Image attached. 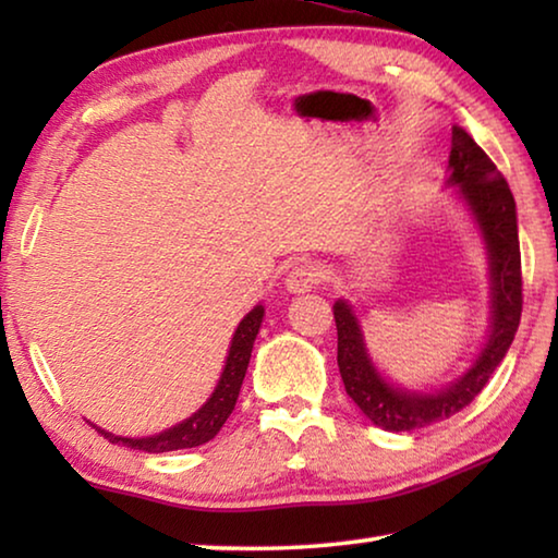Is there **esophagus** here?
<instances>
[{"label": "esophagus", "mask_w": 558, "mask_h": 558, "mask_svg": "<svg viewBox=\"0 0 558 558\" xmlns=\"http://www.w3.org/2000/svg\"><path fill=\"white\" fill-rule=\"evenodd\" d=\"M319 282V270L313 263H300V266L292 268L286 278V288L292 295H300V292L313 290Z\"/></svg>", "instance_id": "34e87169"}]
</instances>
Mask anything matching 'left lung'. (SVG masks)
<instances>
[{
  "label": "left lung",
  "instance_id": "obj_1",
  "mask_svg": "<svg viewBox=\"0 0 558 558\" xmlns=\"http://www.w3.org/2000/svg\"><path fill=\"white\" fill-rule=\"evenodd\" d=\"M448 167V182L460 189V196L468 202L487 245L489 278H493L489 337L475 364L446 389L433 393L396 389L376 372L366 354L354 310L344 300H337V364L344 389L366 418L384 430H421L470 405L505 359L522 317V256H519L514 196L493 159L462 128H452Z\"/></svg>",
  "mask_w": 558,
  "mask_h": 558
}]
</instances>
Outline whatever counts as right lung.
<instances>
[{
    "label": "right lung",
    "instance_id": "right-lung-1",
    "mask_svg": "<svg viewBox=\"0 0 558 558\" xmlns=\"http://www.w3.org/2000/svg\"><path fill=\"white\" fill-rule=\"evenodd\" d=\"M260 323H263V305H256L241 319L239 329H235L229 356H226V366L221 372V379L216 384L211 399L206 401L194 415H189L186 421L177 423L174 428L157 433V436H149V438H122V436H112V433L102 428H96V430L110 442L128 446L132 450H145V452L184 450V448H196V446H204V442H209L216 433L223 428L226 418H229L233 411L235 399H239V391H241L245 369H248L253 342H256Z\"/></svg>",
    "mask_w": 558,
    "mask_h": 558
}]
</instances>
